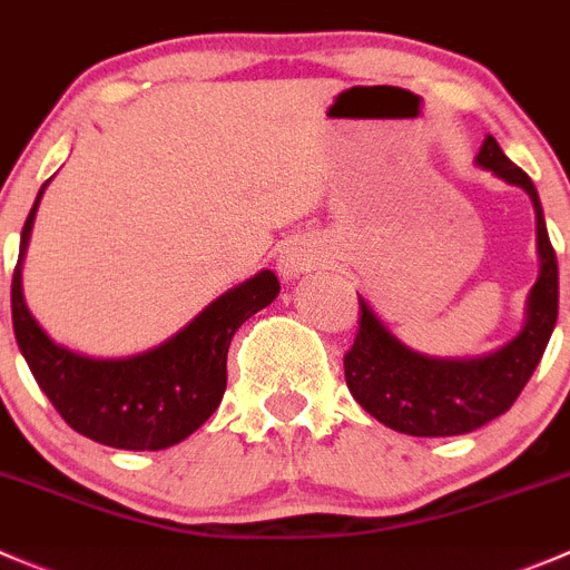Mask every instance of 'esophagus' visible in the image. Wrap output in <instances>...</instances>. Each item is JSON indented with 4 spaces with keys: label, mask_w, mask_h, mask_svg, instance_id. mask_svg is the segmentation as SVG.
<instances>
[{
    "label": "esophagus",
    "mask_w": 570,
    "mask_h": 570,
    "mask_svg": "<svg viewBox=\"0 0 570 570\" xmlns=\"http://www.w3.org/2000/svg\"><path fill=\"white\" fill-rule=\"evenodd\" d=\"M320 262V250L314 242L308 239H289L284 242L278 256V269L284 278H297V275L308 273L314 264Z\"/></svg>",
    "instance_id": "obj_1"
}]
</instances>
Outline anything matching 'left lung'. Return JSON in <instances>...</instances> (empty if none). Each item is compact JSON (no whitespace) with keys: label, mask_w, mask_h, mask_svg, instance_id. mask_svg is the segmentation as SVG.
I'll return each mask as SVG.
<instances>
[{"label":"left lung","mask_w":570,"mask_h":570,"mask_svg":"<svg viewBox=\"0 0 570 570\" xmlns=\"http://www.w3.org/2000/svg\"><path fill=\"white\" fill-rule=\"evenodd\" d=\"M476 167L527 191L534 206L540 273L529 289L523 328L499 351L484 356H429L397 340L358 295L362 317L356 342L345 353V381L358 406L392 432L412 438H456L476 432L479 425L504 414L532 379L557 325V256L532 178L504 156L493 136L479 147Z\"/></svg>","instance_id":"obj_1"}]
</instances>
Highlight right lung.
Here are the masks:
<instances>
[{
	"label": "right lung",
	"instance_id": "obj_1",
	"mask_svg": "<svg viewBox=\"0 0 570 570\" xmlns=\"http://www.w3.org/2000/svg\"><path fill=\"white\" fill-rule=\"evenodd\" d=\"M41 186L21 228L10 286L13 334L27 367L60 417L82 438L121 451H161L195 434L214 414L228 384V347L245 320L278 297L273 269H262L208 303L161 345L119 358H97L55 342L27 308L21 269Z\"/></svg>",
	"mask_w": 570,
	"mask_h": 570
}]
</instances>
